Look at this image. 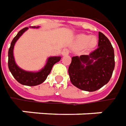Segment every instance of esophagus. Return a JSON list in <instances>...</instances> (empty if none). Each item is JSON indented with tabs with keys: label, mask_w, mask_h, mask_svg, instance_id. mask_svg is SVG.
<instances>
[{
	"label": "esophagus",
	"mask_w": 126,
	"mask_h": 126,
	"mask_svg": "<svg viewBox=\"0 0 126 126\" xmlns=\"http://www.w3.org/2000/svg\"><path fill=\"white\" fill-rule=\"evenodd\" d=\"M69 53V51L68 49H64V50H62V55L63 56L68 55Z\"/></svg>",
	"instance_id": "obj_1"
}]
</instances>
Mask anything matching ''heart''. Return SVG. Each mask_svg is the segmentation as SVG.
Returning a JSON list of instances; mask_svg holds the SVG:
<instances>
[{
	"instance_id": "b5f03b06",
	"label": "heart",
	"mask_w": 126,
	"mask_h": 126,
	"mask_svg": "<svg viewBox=\"0 0 126 126\" xmlns=\"http://www.w3.org/2000/svg\"><path fill=\"white\" fill-rule=\"evenodd\" d=\"M76 45L79 47H83L86 45L87 48L92 49L97 43V40L96 37L91 36L90 35H79L76 40Z\"/></svg>"
}]
</instances>
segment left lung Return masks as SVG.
Listing matches in <instances>:
<instances>
[{"instance_id":"1","label":"left lung","mask_w":126,"mask_h":126,"mask_svg":"<svg viewBox=\"0 0 126 126\" xmlns=\"http://www.w3.org/2000/svg\"><path fill=\"white\" fill-rule=\"evenodd\" d=\"M114 66V48L109 39L99 32L97 49L88 55L73 57L68 71L74 86L82 90L93 92L109 82Z\"/></svg>"}]
</instances>
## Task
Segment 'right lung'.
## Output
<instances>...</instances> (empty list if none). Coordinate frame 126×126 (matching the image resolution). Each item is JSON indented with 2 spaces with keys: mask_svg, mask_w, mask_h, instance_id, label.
I'll list each match as a JSON object with an SVG mask.
<instances>
[{
  "mask_svg": "<svg viewBox=\"0 0 126 126\" xmlns=\"http://www.w3.org/2000/svg\"><path fill=\"white\" fill-rule=\"evenodd\" d=\"M32 29H38L39 27H30ZM29 27H26L18 32L17 36L13 38L10 47L8 50V68L12 76L16 80L22 85L28 86H35L41 84L50 74L53 65L61 60L60 56L49 57L47 60L46 64L38 71H29L24 70L18 66L14 57V47L17 40L22 36V34L28 30Z\"/></svg>",
  "mask_w": 126,
  "mask_h": 126,
  "instance_id": "add662e5",
  "label": "right lung"
}]
</instances>
